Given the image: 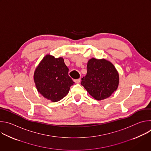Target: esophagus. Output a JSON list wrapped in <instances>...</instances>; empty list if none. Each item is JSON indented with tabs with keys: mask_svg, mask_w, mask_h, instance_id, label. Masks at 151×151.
<instances>
[{
	"mask_svg": "<svg viewBox=\"0 0 151 151\" xmlns=\"http://www.w3.org/2000/svg\"><path fill=\"white\" fill-rule=\"evenodd\" d=\"M74 82L76 83H79L81 82V79H75Z\"/></svg>",
	"mask_w": 151,
	"mask_h": 151,
	"instance_id": "esophagus-1",
	"label": "esophagus"
}]
</instances>
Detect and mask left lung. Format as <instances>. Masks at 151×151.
Instances as JSON below:
<instances>
[{
    "label": "left lung",
    "mask_w": 151,
    "mask_h": 151,
    "mask_svg": "<svg viewBox=\"0 0 151 151\" xmlns=\"http://www.w3.org/2000/svg\"><path fill=\"white\" fill-rule=\"evenodd\" d=\"M81 85L95 99L101 100L110 97L116 90L119 74L114 64L105 59L92 58L87 63V73Z\"/></svg>",
    "instance_id": "obj_1"
}]
</instances>
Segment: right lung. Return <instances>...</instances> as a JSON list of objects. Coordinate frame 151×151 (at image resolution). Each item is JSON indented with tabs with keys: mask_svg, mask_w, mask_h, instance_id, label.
Wrapping results in <instances>:
<instances>
[{
	"mask_svg": "<svg viewBox=\"0 0 151 151\" xmlns=\"http://www.w3.org/2000/svg\"><path fill=\"white\" fill-rule=\"evenodd\" d=\"M62 57L45 55L36 68L34 81L37 91L52 102L58 101L69 93L74 83Z\"/></svg>",
	"mask_w": 151,
	"mask_h": 151,
	"instance_id": "1",
	"label": "right lung"
}]
</instances>
